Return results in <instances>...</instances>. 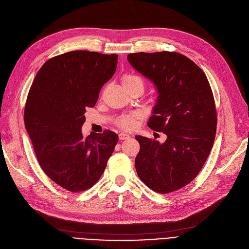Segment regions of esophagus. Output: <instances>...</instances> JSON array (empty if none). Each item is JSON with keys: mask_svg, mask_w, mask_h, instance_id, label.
Listing matches in <instances>:
<instances>
[{"mask_svg": "<svg viewBox=\"0 0 249 249\" xmlns=\"http://www.w3.org/2000/svg\"><path fill=\"white\" fill-rule=\"evenodd\" d=\"M129 137H130V135L127 134V133H124V132H122V133L119 134V139H120V140H125V139H128Z\"/></svg>", "mask_w": 249, "mask_h": 249, "instance_id": "1", "label": "esophagus"}]
</instances>
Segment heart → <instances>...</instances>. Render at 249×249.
<instances>
[{
    "instance_id": "heart-1",
    "label": "heart",
    "mask_w": 249,
    "mask_h": 249,
    "mask_svg": "<svg viewBox=\"0 0 249 249\" xmlns=\"http://www.w3.org/2000/svg\"><path fill=\"white\" fill-rule=\"evenodd\" d=\"M136 81L142 82V80H141V78H140L139 76L132 75V74H126V75H124L123 78H122V84H123V86H127V85L132 84V83H134V82H136ZM138 116H139L138 113H134V114L130 115V116L122 117L118 123H119V125H120L122 128H124V129H131V128L133 127V124H134V123H133L134 119H136V118H137Z\"/></svg>"
}]
</instances>
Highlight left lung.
Returning <instances> with one entry per match:
<instances>
[{
    "mask_svg": "<svg viewBox=\"0 0 249 249\" xmlns=\"http://www.w3.org/2000/svg\"><path fill=\"white\" fill-rule=\"evenodd\" d=\"M127 59L155 87L147 125L166 135L163 143L135 136L137 175L155 192H174L198 176L213 147L217 116L211 87L198 65L177 52H138Z\"/></svg>",
    "mask_w": 249,
    "mask_h": 249,
    "instance_id": "left-lung-1",
    "label": "left lung"
}]
</instances>
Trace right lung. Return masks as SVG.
<instances>
[{
	"mask_svg": "<svg viewBox=\"0 0 249 249\" xmlns=\"http://www.w3.org/2000/svg\"><path fill=\"white\" fill-rule=\"evenodd\" d=\"M117 54L87 50L67 52L38 71L26 102L25 127L43 172L63 189L80 192L103 175L118 142L106 130L85 137L86 108L116 71Z\"/></svg>",
	"mask_w": 249,
	"mask_h": 249,
	"instance_id": "1",
	"label": "right lung"
}]
</instances>
